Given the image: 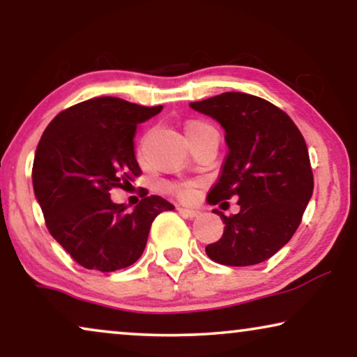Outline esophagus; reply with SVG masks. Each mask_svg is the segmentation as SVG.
<instances>
[{
	"instance_id": "34e87169",
	"label": "esophagus",
	"mask_w": 357,
	"mask_h": 357,
	"mask_svg": "<svg viewBox=\"0 0 357 357\" xmlns=\"http://www.w3.org/2000/svg\"><path fill=\"white\" fill-rule=\"evenodd\" d=\"M177 209H178V213L182 214V216H185V218H190V219L197 218L198 214H199L198 209H193V208H185V206H178Z\"/></svg>"
}]
</instances>
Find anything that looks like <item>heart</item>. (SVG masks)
Instances as JSON below:
<instances>
[{"instance_id":"1","label":"heart","mask_w":357,"mask_h":357,"mask_svg":"<svg viewBox=\"0 0 357 357\" xmlns=\"http://www.w3.org/2000/svg\"><path fill=\"white\" fill-rule=\"evenodd\" d=\"M206 130H213L211 126L203 123V121H193V123H188L187 128H185V133H187V138H193L195 135L202 133V131ZM169 192H172L174 195H177L178 198L182 199H188L192 198L193 195V185L192 183H169L167 185Z\"/></svg>"}]
</instances>
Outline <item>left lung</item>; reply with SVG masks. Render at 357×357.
Returning <instances> with one entry per match:
<instances>
[{"label":"left lung","instance_id":"1","mask_svg":"<svg viewBox=\"0 0 357 357\" xmlns=\"http://www.w3.org/2000/svg\"><path fill=\"white\" fill-rule=\"evenodd\" d=\"M226 131L227 155L208 203L237 198L241 211L226 216L222 237L206 255L227 266H250L268 260L299 227L314 192L304 136L281 109L243 92H224L192 102Z\"/></svg>","mask_w":357,"mask_h":357}]
</instances>
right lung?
<instances>
[{
  "mask_svg": "<svg viewBox=\"0 0 357 357\" xmlns=\"http://www.w3.org/2000/svg\"><path fill=\"white\" fill-rule=\"evenodd\" d=\"M162 105L143 107L119 97H96L63 110L38 141L33 193L53 238L87 270H121L143 255L151 224L172 204L158 195L133 211L110 199L141 169L135 155L136 126Z\"/></svg>",
  "mask_w": 357,
  "mask_h": 357,
  "instance_id": "1",
  "label": "right lung"
}]
</instances>
